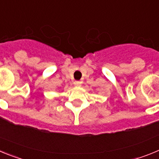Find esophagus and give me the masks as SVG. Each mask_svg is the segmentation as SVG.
<instances>
[{"instance_id": "34e87169", "label": "esophagus", "mask_w": 159, "mask_h": 159, "mask_svg": "<svg viewBox=\"0 0 159 159\" xmlns=\"http://www.w3.org/2000/svg\"><path fill=\"white\" fill-rule=\"evenodd\" d=\"M74 85H75V87H80L81 82H80V81H75V82H74Z\"/></svg>"}]
</instances>
